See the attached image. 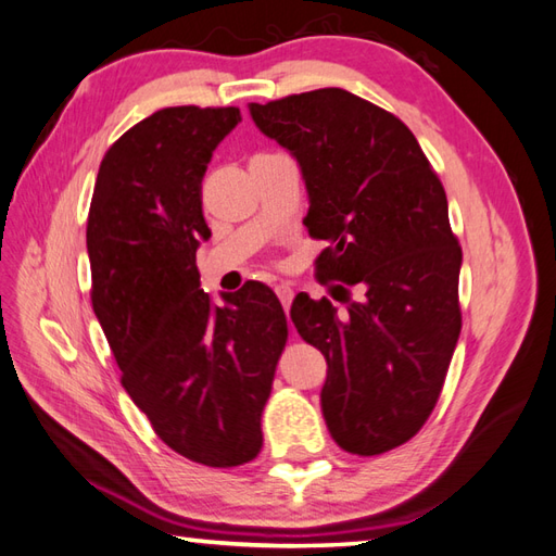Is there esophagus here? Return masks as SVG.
<instances>
[{"label": "esophagus", "mask_w": 556, "mask_h": 556, "mask_svg": "<svg viewBox=\"0 0 556 556\" xmlns=\"http://www.w3.org/2000/svg\"><path fill=\"white\" fill-rule=\"evenodd\" d=\"M275 293H277V299L281 301L283 309H287V313H289L291 301H293V289H291V283H277V287H275Z\"/></svg>", "instance_id": "esophagus-1"}]
</instances>
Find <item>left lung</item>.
I'll return each mask as SVG.
<instances>
[{
    "mask_svg": "<svg viewBox=\"0 0 556 556\" xmlns=\"http://www.w3.org/2000/svg\"><path fill=\"white\" fill-rule=\"evenodd\" d=\"M301 167L319 281L359 283L343 315L299 293L291 319L327 359L321 415L345 453L407 443L441 395L462 329V249L447 199L409 127L345 89L249 103ZM341 287V283H339ZM343 289V287H341Z\"/></svg>",
    "mask_w": 556,
    "mask_h": 556,
    "instance_id": "obj_1",
    "label": "left lung"
}]
</instances>
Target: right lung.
Instances as JSON below:
<instances>
[{"label": "right lung", "mask_w": 556, "mask_h": 556, "mask_svg": "<svg viewBox=\"0 0 556 556\" xmlns=\"http://www.w3.org/2000/svg\"><path fill=\"white\" fill-rule=\"evenodd\" d=\"M241 123L235 106L161 109L106 151L87 217L92 307L123 389L161 441L205 467H239L263 447L261 417L287 343L275 291L247 281L201 289L211 229L201 182Z\"/></svg>", "instance_id": "obj_1"}]
</instances>
